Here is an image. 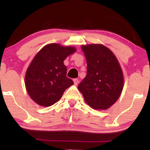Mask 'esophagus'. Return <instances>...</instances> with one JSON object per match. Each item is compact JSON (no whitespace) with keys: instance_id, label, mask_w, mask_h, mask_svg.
<instances>
[{"instance_id":"esophagus-1","label":"esophagus","mask_w":150,"mask_h":150,"mask_svg":"<svg viewBox=\"0 0 150 150\" xmlns=\"http://www.w3.org/2000/svg\"><path fill=\"white\" fill-rule=\"evenodd\" d=\"M73 82H74V85H77V84H78V82H79V80H77V79H74Z\"/></svg>"}]
</instances>
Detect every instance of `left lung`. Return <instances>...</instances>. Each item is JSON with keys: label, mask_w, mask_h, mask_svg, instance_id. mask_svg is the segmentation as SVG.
I'll list each match as a JSON object with an SVG mask.
<instances>
[{"label": "left lung", "mask_w": 150, "mask_h": 150, "mask_svg": "<svg viewBox=\"0 0 150 150\" xmlns=\"http://www.w3.org/2000/svg\"><path fill=\"white\" fill-rule=\"evenodd\" d=\"M87 60V75L78 89L94 109L106 110L114 104L123 88V74L113 53L102 44L82 45Z\"/></svg>", "instance_id": "1"}]
</instances>
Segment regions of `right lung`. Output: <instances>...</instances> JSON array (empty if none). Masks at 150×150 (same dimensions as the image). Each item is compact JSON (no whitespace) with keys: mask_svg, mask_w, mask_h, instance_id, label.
I'll list each match as a JSON object with an SVG mask.
<instances>
[{"mask_svg":"<svg viewBox=\"0 0 150 150\" xmlns=\"http://www.w3.org/2000/svg\"><path fill=\"white\" fill-rule=\"evenodd\" d=\"M76 51L73 46L58 44L46 45L34 56L25 74V87L31 99L42 106L60 100L73 81L66 77L64 60Z\"/></svg>","mask_w":150,"mask_h":150,"instance_id":"obj_1","label":"right lung"}]
</instances>
